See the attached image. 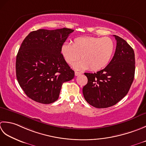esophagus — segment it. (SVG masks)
<instances>
[{
	"label": "esophagus",
	"instance_id": "esophagus-1",
	"mask_svg": "<svg viewBox=\"0 0 146 146\" xmlns=\"http://www.w3.org/2000/svg\"><path fill=\"white\" fill-rule=\"evenodd\" d=\"M82 72H77V71H75V76H77L80 75V74H81Z\"/></svg>",
	"mask_w": 146,
	"mask_h": 146
}]
</instances>
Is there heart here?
Instances as JSON below:
<instances>
[{"label": "heart", "mask_w": 146, "mask_h": 146, "mask_svg": "<svg viewBox=\"0 0 146 146\" xmlns=\"http://www.w3.org/2000/svg\"><path fill=\"white\" fill-rule=\"evenodd\" d=\"M115 46L112 39L108 37H78L74 43L65 42L61 47V53L67 64L72 65L80 58H82L74 65L76 69L97 71L105 68L113 56Z\"/></svg>", "instance_id": "obj_1"}]
</instances>
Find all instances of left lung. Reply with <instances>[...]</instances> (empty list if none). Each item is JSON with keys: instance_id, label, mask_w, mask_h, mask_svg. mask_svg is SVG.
I'll return each instance as SVG.
<instances>
[{"instance_id": "1", "label": "left lung", "mask_w": 146, "mask_h": 146, "mask_svg": "<svg viewBox=\"0 0 146 146\" xmlns=\"http://www.w3.org/2000/svg\"><path fill=\"white\" fill-rule=\"evenodd\" d=\"M117 46L108 65L96 73H84L88 83L82 89L84 99L97 108L116 105L126 96L135 75L133 50L123 38L113 35Z\"/></svg>"}]
</instances>
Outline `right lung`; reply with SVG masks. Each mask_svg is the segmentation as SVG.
Instances as JSON below:
<instances>
[{"label":"right lung","instance_id":"right-lung-1","mask_svg":"<svg viewBox=\"0 0 146 146\" xmlns=\"http://www.w3.org/2000/svg\"><path fill=\"white\" fill-rule=\"evenodd\" d=\"M74 31L69 28L31 32L23 40L16 56V77L27 96L38 103L58 100L62 85L74 77L61 53V47Z\"/></svg>","mask_w":146,"mask_h":146}]
</instances>
